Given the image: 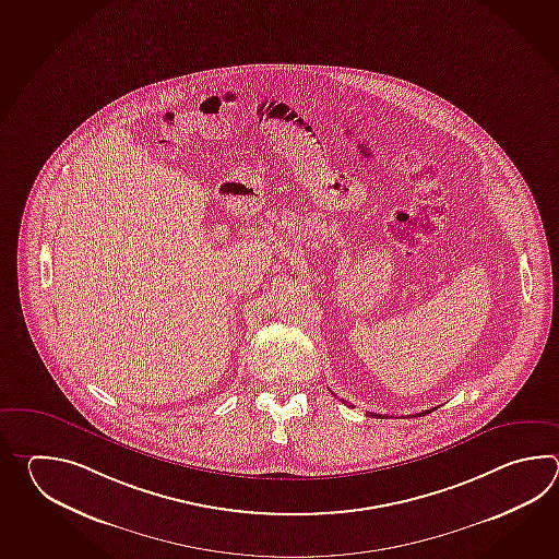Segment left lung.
Returning a JSON list of instances; mask_svg holds the SVG:
<instances>
[{"label":"left lung","instance_id":"8db88e82","mask_svg":"<svg viewBox=\"0 0 559 559\" xmlns=\"http://www.w3.org/2000/svg\"><path fill=\"white\" fill-rule=\"evenodd\" d=\"M429 412H431V409H426V412H421V414H414V417L428 416ZM373 416L380 417L378 414H373Z\"/></svg>","mask_w":559,"mask_h":559}]
</instances>
